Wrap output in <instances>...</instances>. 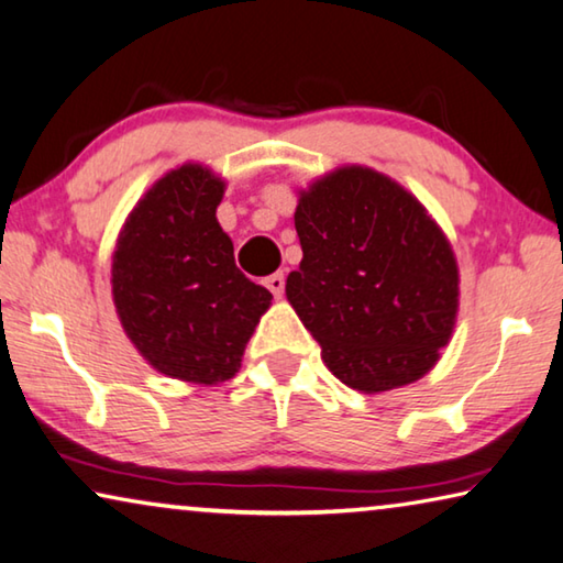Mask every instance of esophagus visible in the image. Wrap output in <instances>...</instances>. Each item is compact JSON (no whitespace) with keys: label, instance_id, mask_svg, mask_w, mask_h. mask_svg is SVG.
Segmentation results:
<instances>
[{"label":"esophagus","instance_id":"1","mask_svg":"<svg viewBox=\"0 0 563 563\" xmlns=\"http://www.w3.org/2000/svg\"><path fill=\"white\" fill-rule=\"evenodd\" d=\"M265 288L271 290L275 298H280L283 292H285V275H283V273H273V275H267V278H265Z\"/></svg>","mask_w":563,"mask_h":563}]
</instances>
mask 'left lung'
I'll return each mask as SVG.
<instances>
[{
    "label": "left lung",
    "instance_id": "8db88e82",
    "mask_svg": "<svg viewBox=\"0 0 563 563\" xmlns=\"http://www.w3.org/2000/svg\"><path fill=\"white\" fill-rule=\"evenodd\" d=\"M296 230L285 296L330 373L363 394L426 376L456 325L459 265L423 205L376 169L338 167L300 192Z\"/></svg>",
    "mask_w": 563,
    "mask_h": 563
}]
</instances>
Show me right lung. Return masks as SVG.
Returning <instances> with one entry per match:
<instances>
[{
    "label": "right lung",
    "mask_w": 563,
    "mask_h": 563,
    "mask_svg": "<svg viewBox=\"0 0 563 563\" xmlns=\"http://www.w3.org/2000/svg\"><path fill=\"white\" fill-rule=\"evenodd\" d=\"M225 183L187 163L150 187L120 230L112 298L155 371L216 386L233 378L271 290L240 273L216 210Z\"/></svg>",
    "instance_id": "right-lung-1"
}]
</instances>
